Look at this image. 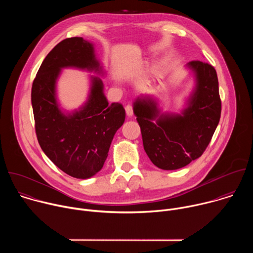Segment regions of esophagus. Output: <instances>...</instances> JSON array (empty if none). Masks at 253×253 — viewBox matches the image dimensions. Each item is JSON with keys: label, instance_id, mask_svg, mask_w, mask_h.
<instances>
[{"label": "esophagus", "instance_id": "1", "mask_svg": "<svg viewBox=\"0 0 253 253\" xmlns=\"http://www.w3.org/2000/svg\"><path fill=\"white\" fill-rule=\"evenodd\" d=\"M125 111H126V114L128 117H132L133 116V108L131 105H127L125 107Z\"/></svg>", "mask_w": 253, "mask_h": 253}]
</instances>
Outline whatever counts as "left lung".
<instances>
[{
    "label": "left lung",
    "instance_id": "left-lung-1",
    "mask_svg": "<svg viewBox=\"0 0 253 253\" xmlns=\"http://www.w3.org/2000/svg\"><path fill=\"white\" fill-rule=\"evenodd\" d=\"M185 68L194 82L179 113L164 112L152 95H140L133 102L144 150L151 162L163 170L182 168L199 158L220 119L215 69L203 61H191Z\"/></svg>",
    "mask_w": 253,
    "mask_h": 253
}]
</instances>
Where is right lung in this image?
Masks as SVG:
<instances>
[{
	"label": "right lung",
	"instance_id": "1",
	"mask_svg": "<svg viewBox=\"0 0 253 253\" xmlns=\"http://www.w3.org/2000/svg\"><path fill=\"white\" fill-rule=\"evenodd\" d=\"M63 68L94 73L86 101L67 112L57 99L56 84ZM106 71L92 42L81 37L60 42L44 59L32 86L36 134L46 156L63 172L78 179L96 175L107 159L111 142L123 125L125 109L108 103L99 78Z\"/></svg>",
	"mask_w": 253,
	"mask_h": 253
}]
</instances>
